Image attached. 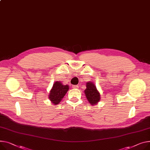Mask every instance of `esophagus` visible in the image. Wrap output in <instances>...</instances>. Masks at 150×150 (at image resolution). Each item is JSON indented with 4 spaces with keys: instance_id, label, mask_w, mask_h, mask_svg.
I'll return each instance as SVG.
<instances>
[{
    "instance_id": "obj_1",
    "label": "esophagus",
    "mask_w": 150,
    "mask_h": 150,
    "mask_svg": "<svg viewBox=\"0 0 150 150\" xmlns=\"http://www.w3.org/2000/svg\"><path fill=\"white\" fill-rule=\"evenodd\" d=\"M72 87L74 88H75V89H78V88H79V86H72Z\"/></svg>"
}]
</instances>
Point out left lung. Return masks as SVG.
<instances>
[{
  "label": "left lung",
  "instance_id": "8db88e82",
  "mask_svg": "<svg viewBox=\"0 0 150 150\" xmlns=\"http://www.w3.org/2000/svg\"><path fill=\"white\" fill-rule=\"evenodd\" d=\"M84 93L88 102L92 105H96L100 101V93L98 91L96 86L93 82H87L86 88L84 90Z\"/></svg>",
  "mask_w": 150,
  "mask_h": 150
}]
</instances>
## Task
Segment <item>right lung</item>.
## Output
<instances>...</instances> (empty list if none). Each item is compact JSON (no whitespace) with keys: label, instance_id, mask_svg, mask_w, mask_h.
<instances>
[{"label":"right lung","instance_id":"add662e5","mask_svg":"<svg viewBox=\"0 0 150 150\" xmlns=\"http://www.w3.org/2000/svg\"><path fill=\"white\" fill-rule=\"evenodd\" d=\"M69 86L64 85L61 81H55L53 84L49 95L50 101L54 105H57L61 102L62 99L69 91Z\"/></svg>","mask_w":150,"mask_h":150}]
</instances>
